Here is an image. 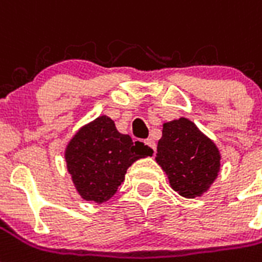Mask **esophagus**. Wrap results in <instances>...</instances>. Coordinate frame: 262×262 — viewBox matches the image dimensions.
I'll use <instances>...</instances> for the list:
<instances>
[{
    "label": "esophagus",
    "instance_id": "1",
    "mask_svg": "<svg viewBox=\"0 0 262 262\" xmlns=\"http://www.w3.org/2000/svg\"><path fill=\"white\" fill-rule=\"evenodd\" d=\"M145 143L150 147V150H151V153H156V142L153 141V139H146Z\"/></svg>",
    "mask_w": 262,
    "mask_h": 262
}]
</instances>
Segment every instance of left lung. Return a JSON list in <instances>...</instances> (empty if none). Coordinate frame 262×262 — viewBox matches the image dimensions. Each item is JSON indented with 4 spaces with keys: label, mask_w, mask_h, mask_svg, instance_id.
<instances>
[{
    "label": "left lung",
    "mask_w": 262,
    "mask_h": 262,
    "mask_svg": "<svg viewBox=\"0 0 262 262\" xmlns=\"http://www.w3.org/2000/svg\"><path fill=\"white\" fill-rule=\"evenodd\" d=\"M156 161L168 176L172 190L184 198L208 192L222 169L217 145L187 117L164 123Z\"/></svg>",
    "instance_id": "obj_1"
}]
</instances>
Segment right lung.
I'll use <instances>...</instances> for the list:
<instances>
[{
	"mask_svg": "<svg viewBox=\"0 0 262 262\" xmlns=\"http://www.w3.org/2000/svg\"><path fill=\"white\" fill-rule=\"evenodd\" d=\"M149 146L117 131L115 121L101 115L75 133L67 143V171L76 191L84 201L103 204L124 182L125 173L137 160L151 156Z\"/></svg>",
	"mask_w": 262,
	"mask_h": 262,
	"instance_id": "obj_1",
	"label": "right lung"
}]
</instances>
